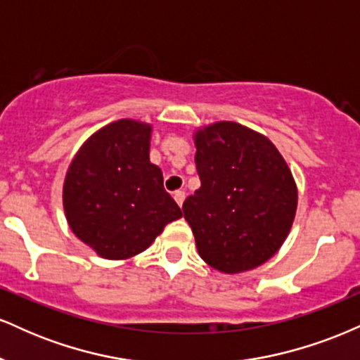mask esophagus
<instances>
[{
  "mask_svg": "<svg viewBox=\"0 0 360 360\" xmlns=\"http://www.w3.org/2000/svg\"><path fill=\"white\" fill-rule=\"evenodd\" d=\"M172 196H174V200H176V203H177V205L183 206V203H184V198H186V193H184V191H176L174 194H172Z\"/></svg>",
  "mask_w": 360,
  "mask_h": 360,
  "instance_id": "34e87169",
  "label": "esophagus"
}]
</instances>
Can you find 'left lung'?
Masks as SVG:
<instances>
[{
  "label": "left lung",
  "mask_w": 360,
  "mask_h": 360,
  "mask_svg": "<svg viewBox=\"0 0 360 360\" xmlns=\"http://www.w3.org/2000/svg\"><path fill=\"white\" fill-rule=\"evenodd\" d=\"M201 188L183 212L198 254L213 269L238 274L262 266L291 232L298 188L266 135L235 122L194 130Z\"/></svg>",
  "instance_id": "8db88e82"
}]
</instances>
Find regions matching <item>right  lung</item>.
Instances as JSON below:
<instances>
[{"mask_svg": "<svg viewBox=\"0 0 360 360\" xmlns=\"http://www.w3.org/2000/svg\"><path fill=\"white\" fill-rule=\"evenodd\" d=\"M152 125L122 118L94 131L65 172L62 205L69 229L103 259L127 260L183 217L150 162Z\"/></svg>", "mask_w": 360, "mask_h": 360, "instance_id": "add662e5", "label": "right lung"}]
</instances>
